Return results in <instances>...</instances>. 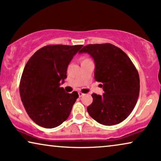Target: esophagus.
I'll use <instances>...</instances> for the list:
<instances>
[{
	"mask_svg": "<svg viewBox=\"0 0 161 161\" xmlns=\"http://www.w3.org/2000/svg\"><path fill=\"white\" fill-rule=\"evenodd\" d=\"M78 95H79V97H82V96H83V95H84V94H83V93H82V92H78Z\"/></svg>",
	"mask_w": 161,
	"mask_h": 161,
	"instance_id": "34e87169",
	"label": "esophagus"
}]
</instances>
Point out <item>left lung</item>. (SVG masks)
Wrapping results in <instances>:
<instances>
[{
  "label": "left lung",
  "mask_w": 161,
  "mask_h": 161,
  "mask_svg": "<svg viewBox=\"0 0 161 161\" xmlns=\"http://www.w3.org/2000/svg\"><path fill=\"white\" fill-rule=\"evenodd\" d=\"M95 64L94 79L100 82L103 95L92 94L87 107L90 116L100 124L114 125L124 121L136 106L140 91L138 72L125 53L112 44L84 46Z\"/></svg>",
  "instance_id": "obj_1"
}]
</instances>
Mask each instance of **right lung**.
Instances as JSON below:
<instances>
[{
  "instance_id": "add662e5",
  "label": "right lung",
  "mask_w": 161,
  "mask_h": 161,
  "mask_svg": "<svg viewBox=\"0 0 161 161\" xmlns=\"http://www.w3.org/2000/svg\"><path fill=\"white\" fill-rule=\"evenodd\" d=\"M82 47L45 46L26 64L19 83V94L28 115L36 125L53 128L69 117L78 94L67 93L60 85L67 78L68 65Z\"/></svg>"
}]
</instances>
